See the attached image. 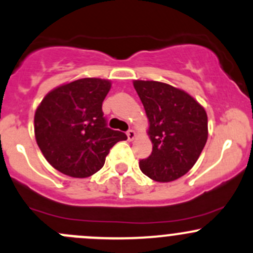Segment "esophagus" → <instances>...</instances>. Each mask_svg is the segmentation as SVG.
<instances>
[{
	"label": "esophagus",
	"mask_w": 253,
	"mask_h": 253,
	"mask_svg": "<svg viewBox=\"0 0 253 253\" xmlns=\"http://www.w3.org/2000/svg\"><path fill=\"white\" fill-rule=\"evenodd\" d=\"M126 134H127V137H128L129 141H132V139H133L134 137H136V132H134L133 129H128Z\"/></svg>",
	"instance_id": "34e87169"
}]
</instances>
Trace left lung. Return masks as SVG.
<instances>
[{"instance_id": "1", "label": "left lung", "mask_w": 253, "mask_h": 253, "mask_svg": "<svg viewBox=\"0 0 253 253\" xmlns=\"http://www.w3.org/2000/svg\"><path fill=\"white\" fill-rule=\"evenodd\" d=\"M133 86L149 120L151 156L139 168L156 181L175 180L197 163L208 139L204 107L183 90L159 82L136 80Z\"/></svg>"}]
</instances>
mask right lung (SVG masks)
I'll return each instance as SVG.
<instances>
[{"instance_id":"add662e5","label":"right lung","mask_w":253,"mask_h":253,"mask_svg":"<svg viewBox=\"0 0 253 253\" xmlns=\"http://www.w3.org/2000/svg\"><path fill=\"white\" fill-rule=\"evenodd\" d=\"M107 80L86 78L49 92L34 115V133L46 161L60 173L86 178L104 167L110 149L125 141L124 132L107 127L102 101Z\"/></svg>"}]
</instances>
